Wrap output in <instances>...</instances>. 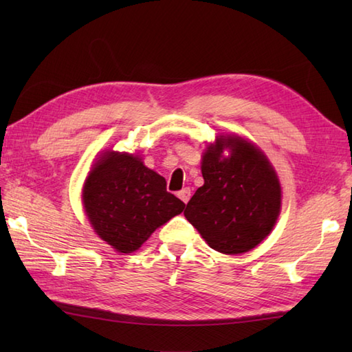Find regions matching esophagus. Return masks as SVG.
I'll return each mask as SVG.
<instances>
[{"instance_id": "34e87169", "label": "esophagus", "mask_w": 352, "mask_h": 352, "mask_svg": "<svg viewBox=\"0 0 352 352\" xmlns=\"http://www.w3.org/2000/svg\"><path fill=\"white\" fill-rule=\"evenodd\" d=\"M178 198H180L184 204H188L189 199H190V189L189 188L182 189L180 192H178Z\"/></svg>"}]
</instances>
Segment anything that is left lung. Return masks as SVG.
Here are the masks:
<instances>
[{
	"instance_id": "left-lung-1",
	"label": "left lung",
	"mask_w": 352,
	"mask_h": 352,
	"mask_svg": "<svg viewBox=\"0 0 352 352\" xmlns=\"http://www.w3.org/2000/svg\"><path fill=\"white\" fill-rule=\"evenodd\" d=\"M226 148L230 155L223 157ZM204 184L184 216L210 248L242 254L271 233L281 208V186L266 155L246 139L227 134L206 148Z\"/></svg>"
}]
</instances>
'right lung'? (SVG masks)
<instances>
[{"label": "right lung", "mask_w": 352, "mask_h": 352, "mask_svg": "<svg viewBox=\"0 0 352 352\" xmlns=\"http://www.w3.org/2000/svg\"><path fill=\"white\" fill-rule=\"evenodd\" d=\"M83 206L95 233L118 252L139 250L186 204L166 190V180L139 155L106 151L83 186Z\"/></svg>", "instance_id": "add662e5"}]
</instances>
